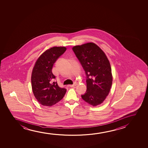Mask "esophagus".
Returning a JSON list of instances; mask_svg holds the SVG:
<instances>
[{
  "label": "esophagus",
  "mask_w": 148,
  "mask_h": 148,
  "mask_svg": "<svg viewBox=\"0 0 148 148\" xmlns=\"http://www.w3.org/2000/svg\"><path fill=\"white\" fill-rule=\"evenodd\" d=\"M76 85H77V83H74V84H72V85H69V86L71 87H74V86H76Z\"/></svg>",
  "instance_id": "34e87169"
}]
</instances>
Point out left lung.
Masks as SVG:
<instances>
[{"instance_id":"8db88e82","label":"left lung","mask_w":148,"mask_h":148,"mask_svg":"<svg viewBox=\"0 0 148 148\" xmlns=\"http://www.w3.org/2000/svg\"><path fill=\"white\" fill-rule=\"evenodd\" d=\"M72 49L87 77V90L81 97L90 105H99L109 95L112 84L109 61L102 49L93 42L74 46Z\"/></svg>"}]
</instances>
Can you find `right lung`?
<instances>
[{
  "instance_id": "add662e5",
  "label": "right lung",
  "mask_w": 148,
  "mask_h": 148,
  "mask_svg": "<svg viewBox=\"0 0 148 148\" xmlns=\"http://www.w3.org/2000/svg\"><path fill=\"white\" fill-rule=\"evenodd\" d=\"M64 47L47 49L35 63L31 74V84L35 97L41 105L51 107L60 101L67 90L59 87L52 73L54 63L66 51Z\"/></svg>"
}]
</instances>
